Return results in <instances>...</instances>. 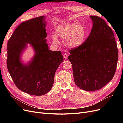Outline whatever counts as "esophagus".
<instances>
[{"label": "esophagus", "instance_id": "1", "mask_svg": "<svg viewBox=\"0 0 123 123\" xmlns=\"http://www.w3.org/2000/svg\"><path fill=\"white\" fill-rule=\"evenodd\" d=\"M68 55L67 53H65L63 54V57L64 58H65V59H67V58H68Z\"/></svg>", "mask_w": 123, "mask_h": 123}]
</instances>
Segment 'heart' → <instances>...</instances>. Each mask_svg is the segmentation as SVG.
I'll return each mask as SVG.
<instances>
[{
    "mask_svg": "<svg viewBox=\"0 0 123 123\" xmlns=\"http://www.w3.org/2000/svg\"><path fill=\"white\" fill-rule=\"evenodd\" d=\"M87 36L86 28L75 23L62 24L56 29V35L52 36V41L55 44L59 43L57 37L63 39L64 44L69 48L78 47L84 42Z\"/></svg>",
    "mask_w": 123,
    "mask_h": 123,
    "instance_id": "b5f03b06",
    "label": "heart"
}]
</instances>
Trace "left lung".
<instances>
[{"mask_svg":"<svg viewBox=\"0 0 123 123\" xmlns=\"http://www.w3.org/2000/svg\"><path fill=\"white\" fill-rule=\"evenodd\" d=\"M91 33L81 46L70 50L74 82L80 89L94 91L105 86L113 78L118 59L114 34L104 19L90 16Z\"/></svg>","mask_w":123,"mask_h":123,"instance_id":"left-lung-1","label":"left lung"}]
</instances>
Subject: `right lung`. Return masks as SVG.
<instances>
[{
  "label": "right lung",
  "instance_id": "add662e5",
  "mask_svg": "<svg viewBox=\"0 0 123 123\" xmlns=\"http://www.w3.org/2000/svg\"><path fill=\"white\" fill-rule=\"evenodd\" d=\"M44 16L21 23L15 29L7 43V67L16 86L29 95L41 96L53 86L56 70L63 61L61 51L49 50ZM31 43L36 54L27 64L20 61V55Z\"/></svg>",
  "mask_w": 123,
  "mask_h": 123
}]
</instances>
